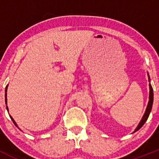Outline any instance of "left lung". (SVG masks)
Segmentation results:
<instances>
[{
  "instance_id": "left-lung-1",
  "label": "left lung",
  "mask_w": 159,
  "mask_h": 159,
  "mask_svg": "<svg viewBox=\"0 0 159 159\" xmlns=\"http://www.w3.org/2000/svg\"><path fill=\"white\" fill-rule=\"evenodd\" d=\"M147 75H148L149 82H150V78H149L148 72H147ZM149 102H148V104H147V108H146L145 113H144V114H143V117H142L141 120L140 121L139 124H138V126H137V128L135 129V130L133 132V133H134L135 132H137V131H138L140 128L143 126V124L146 123V121H147V119H148L149 115V114H150L151 110H152V103H153V90H152V86H151L150 83H149Z\"/></svg>"
}]
</instances>
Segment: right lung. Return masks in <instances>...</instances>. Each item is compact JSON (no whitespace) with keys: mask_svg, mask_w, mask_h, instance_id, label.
<instances>
[{"mask_svg":"<svg viewBox=\"0 0 159 159\" xmlns=\"http://www.w3.org/2000/svg\"><path fill=\"white\" fill-rule=\"evenodd\" d=\"M8 85H9V84H7V87H6V89H5V103H6V105H7V87H8ZM7 111H9L8 107H7ZM10 116L11 120H12V122H13V123H14V124H15V125H16V127H18V125H17V124H16V121H15V120H14V119H13V118H12V116H10ZM18 128H19V127H18ZM20 130H21V129H20Z\"/></svg>","mask_w":159,"mask_h":159,"instance_id":"add662e5","label":"right lung"}]
</instances>
